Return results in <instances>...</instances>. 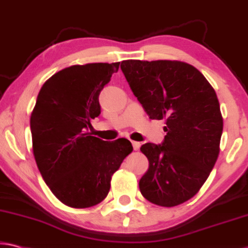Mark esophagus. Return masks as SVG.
Listing matches in <instances>:
<instances>
[{
  "instance_id": "esophagus-1",
  "label": "esophagus",
  "mask_w": 248,
  "mask_h": 248,
  "mask_svg": "<svg viewBox=\"0 0 248 248\" xmlns=\"http://www.w3.org/2000/svg\"><path fill=\"white\" fill-rule=\"evenodd\" d=\"M132 143V147L135 150H138V149L140 148V142H138V141H131Z\"/></svg>"
}]
</instances>
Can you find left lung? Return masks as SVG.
<instances>
[{"mask_svg":"<svg viewBox=\"0 0 248 248\" xmlns=\"http://www.w3.org/2000/svg\"><path fill=\"white\" fill-rule=\"evenodd\" d=\"M120 68L149 118L166 120L162 143L140 148L149 160L141 194L156 205H179L198 193L217 160L223 118L215 90L183 62L129 60Z\"/></svg>","mask_w":248,"mask_h":248,"instance_id":"8db88e82","label":"left lung"}]
</instances>
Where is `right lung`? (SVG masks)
<instances>
[{
  "mask_svg": "<svg viewBox=\"0 0 248 248\" xmlns=\"http://www.w3.org/2000/svg\"><path fill=\"white\" fill-rule=\"evenodd\" d=\"M119 64L70 66L39 90L31 116L35 161L53 194L70 207L85 209L103 201L111 175L132 151L128 139L109 142L87 132L100 115L99 93Z\"/></svg>",
  "mask_w": 248,
  "mask_h": 248,
  "instance_id": "obj_1",
  "label": "right lung"
}]
</instances>
